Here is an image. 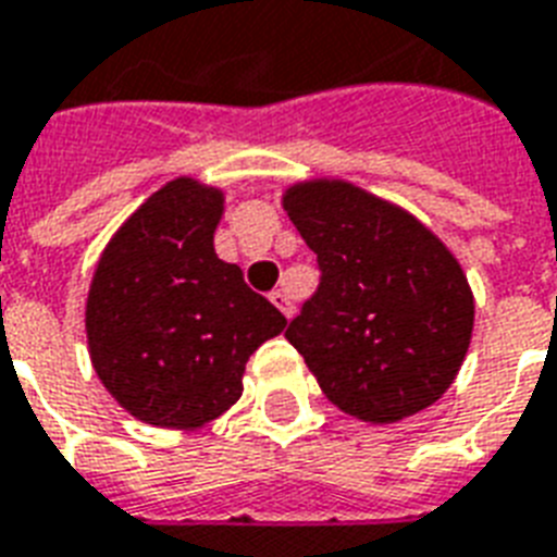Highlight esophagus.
<instances>
[{"label":"esophagus","instance_id":"1","mask_svg":"<svg viewBox=\"0 0 557 557\" xmlns=\"http://www.w3.org/2000/svg\"><path fill=\"white\" fill-rule=\"evenodd\" d=\"M270 301H273L275 308L282 310L284 317H287V319L293 317V299L287 296V290H273V293H270Z\"/></svg>","mask_w":557,"mask_h":557}]
</instances>
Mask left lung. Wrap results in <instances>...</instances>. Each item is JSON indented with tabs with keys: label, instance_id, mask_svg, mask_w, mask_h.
<instances>
[{
	"label": "left lung",
	"instance_id": "left-lung-1",
	"mask_svg": "<svg viewBox=\"0 0 557 557\" xmlns=\"http://www.w3.org/2000/svg\"><path fill=\"white\" fill-rule=\"evenodd\" d=\"M284 211L322 273L284 337L325 398L372 424L435 404L473 331V293L454 252L409 211L343 180L293 185Z\"/></svg>",
	"mask_w": 557,
	"mask_h": 557
}]
</instances>
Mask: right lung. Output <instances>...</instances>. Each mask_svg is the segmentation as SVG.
<instances>
[{"label": "right lung", "mask_w": 557, "mask_h": 557, "mask_svg": "<svg viewBox=\"0 0 557 557\" xmlns=\"http://www.w3.org/2000/svg\"><path fill=\"white\" fill-rule=\"evenodd\" d=\"M223 194L180 176L103 249L86 299L89 357L145 424L194 430L240 398L249 355L282 334V310L220 261Z\"/></svg>", "instance_id": "add662e5"}]
</instances>
